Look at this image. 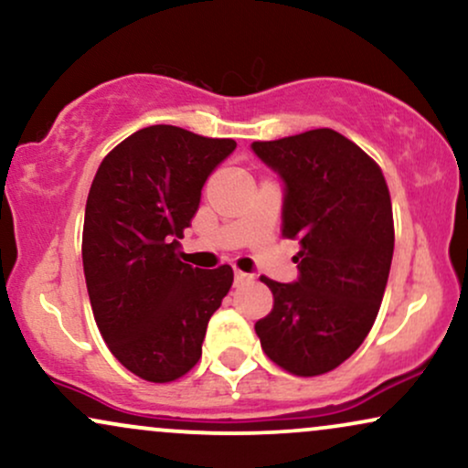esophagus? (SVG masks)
<instances>
[{"instance_id":"34e87169","label":"esophagus","mask_w":468,"mask_h":468,"mask_svg":"<svg viewBox=\"0 0 468 468\" xmlns=\"http://www.w3.org/2000/svg\"><path fill=\"white\" fill-rule=\"evenodd\" d=\"M252 279H255V277H252V274L241 272V270L235 268V285H246V283H250Z\"/></svg>"}]
</instances>
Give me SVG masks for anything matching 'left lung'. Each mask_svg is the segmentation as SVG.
I'll use <instances>...</instances> for the list:
<instances>
[{
  "mask_svg": "<svg viewBox=\"0 0 468 468\" xmlns=\"http://www.w3.org/2000/svg\"><path fill=\"white\" fill-rule=\"evenodd\" d=\"M250 148L283 180L281 233L301 244L294 283L261 277L274 305L255 331L288 373H329L357 351L379 312L395 250L390 191L379 165L331 128Z\"/></svg>",
  "mask_w": 468,
  "mask_h": 468,
  "instance_id": "left-lung-1",
  "label": "left lung"
}]
</instances>
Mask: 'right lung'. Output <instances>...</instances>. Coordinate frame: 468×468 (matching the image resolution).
Returning a JSON list of instances; mask_svg holds the SVG:
<instances>
[{
	"mask_svg": "<svg viewBox=\"0 0 468 468\" xmlns=\"http://www.w3.org/2000/svg\"><path fill=\"white\" fill-rule=\"evenodd\" d=\"M185 128H142L100 163L82 230L89 301L111 353L131 373L167 384L194 368L233 270L180 261L183 230L207 178L235 150Z\"/></svg>",
	"mask_w": 468,
	"mask_h": 468,
	"instance_id": "obj_1",
	"label": "right lung"
}]
</instances>
